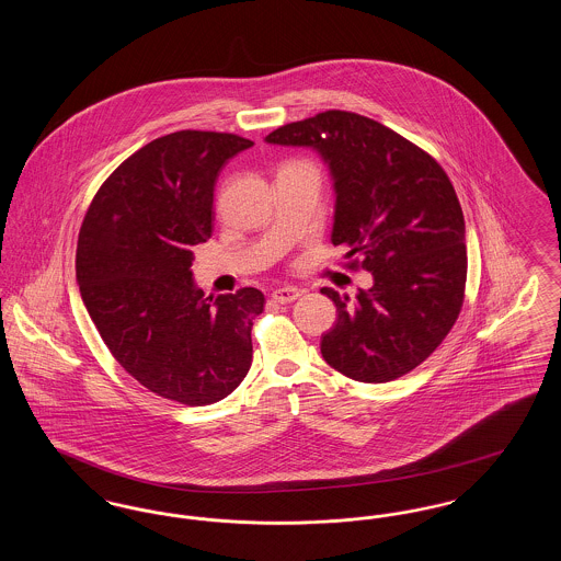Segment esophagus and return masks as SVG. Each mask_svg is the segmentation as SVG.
<instances>
[{
    "label": "esophagus",
    "instance_id": "esophagus-1",
    "mask_svg": "<svg viewBox=\"0 0 561 561\" xmlns=\"http://www.w3.org/2000/svg\"><path fill=\"white\" fill-rule=\"evenodd\" d=\"M300 296V290L298 288H290V286H284V288H277V290H273L271 294V298L275 300V302H282V305H286V302H293Z\"/></svg>",
    "mask_w": 561,
    "mask_h": 561
}]
</instances>
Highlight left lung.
Returning a JSON list of instances; mask_svg holds the SVG:
<instances>
[{"label": "left lung", "mask_w": 561, "mask_h": 561, "mask_svg": "<svg viewBox=\"0 0 561 561\" xmlns=\"http://www.w3.org/2000/svg\"><path fill=\"white\" fill-rule=\"evenodd\" d=\"M309 147L334 187L332 243L348 267L373 273L370 290L321 288L336 323L321 336L323 359L359 382H387L423 364L450 332L467 282L465 218L444 168L387 126L325 111L265 138Z\"/></svg>", "instance_id": "left-lung-1"}]
</instances>
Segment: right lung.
<instances>
[{
  "mask_svg": "<svg viewBox=\"0 0 561 561\" xmlns=\"http://www.w3.org/2000/svg\"><path fill=\"white\" fill-rule=\"evenodd\" d=\"M252 145L202 130L156 138L108 176L81 222V300L122 368L165 400L208 405L250 370L265 296H204L191 248L213 236L220 170Z\"/></svg>",
  "mask_w": 561,
  "mask_h": 561,
  "instance_id": "obj_1",
  "label": "right lung"
}]
</instances>
